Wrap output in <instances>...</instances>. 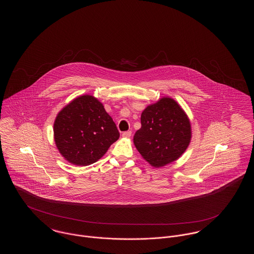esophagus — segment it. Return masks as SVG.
I'll return each mask as SVG.
<instances>
[{"instance_id":"1","label":"esophagus","mask_w":254,"mask_h":254,"mask_svg":"<svg viewBox=\"0 0 254 254\" xmlns=\"http://www.w3.org/2000/svg\"><path fill=\"white\" fill-rule=\"evenodd\" d=\"M122 136L124 138H129L131 136V131H125V132H123Z\"/></svg>"}]
</instances>
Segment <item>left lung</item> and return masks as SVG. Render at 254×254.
<instances>
[{"instance_id": "obj_1", "label": "left lung", "mask_w": 254, "mask_h": 254, "mask_svg": "<svg viewBox=\"0 0 254 254\" xmlns=\"http://www.w3.org/2000/svg\"><path fill=\"white\" fill-rule=\"evenodd\" d=\"M133 143L152 167L161 168L181 157L191 140V125L185 110L170 97L147 106Z\"/></svg>"}]
</instances>
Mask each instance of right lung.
<instances>
[{
    "instance_id": "right-lung-1",
    "label": "right lung",
    "mask_w": 254,
    "mask_h": 254,
    "mask_svg": "<svg viewBox=\"0 0 254 254\" xmlns=\"http://www.w3.org/2000/svg\"><path fill=\"white\" fill-rule=\"evenodd\" d=\"M54 141L67 162L85 167L97 162L120 133L103 104L94 96L77 97L61 109L53 126Z\"/></svg>"
}]
</instances>
